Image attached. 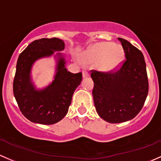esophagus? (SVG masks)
Segmentation results:
<instances>
[{"label":"esophagus","instance_id":"obj_1","mask_svg":"<svg viewBox=\"0 0 161 161\" xmlns=\"http://www.w3.org/2000/svg\"><path fill=\"white\" fill-rule=\"evenodd\" d=\"M89 72H88V71H86V70L82 71V77L86 78V77H89Z\"/></svg>","mask_w":161,"mask_h":161}]
</instances>
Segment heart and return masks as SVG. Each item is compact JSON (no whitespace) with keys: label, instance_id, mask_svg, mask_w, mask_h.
Wrapping results in <instances>:
<instances>
[{"label":"heart","instance_id":"obj_1","mask_svg":"<svg viewBox=\"0 0 161 161\" xmlns=\"http://www.w3.org/2000/svg\"><path fill=\"white\" fill-rule=\"evenodd\" d=\"M123 49L119 45L109 42L96 44L82 55L85 62H97L101 60L100 68L103 70L111 71L116 69L123 58Z\"/></svg>","mask_w":161,"mask_h":161}]
</instances>
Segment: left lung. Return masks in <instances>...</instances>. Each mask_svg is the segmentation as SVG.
Masks as SVG:
<instances>
[{
  "mask_svg": "<svg viewBox=\"0 0 161 161\" xmlns=\"http://www.w3.org/2000/svg\"><path fill=\"white\" fill-rule=\"evenodd\" d=\"M125 52L124 63L116 72L92 70L94 104L99 116L110 123L133 119L148 94V79L143 53L128 41L118 38Z\"/></svg>",
  "mask_w": 161,
  "mask_h": 161,
  "instance_id": "obj_1",
  "label": "left lung"
}]
</instances>
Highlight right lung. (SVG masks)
Returning a JSON list of instances; mask_svg holds the SVG:
<instances>
[{
	"mask_svg": "<svg viewBox=\"0 0 161 161\" xmlns=\"http://www.w3.org/2000/svg\"><path fill=\"white\" fill-rule=\"evenodd\" d=\"M65 43L57 38H42L31 42L20 54L16 65L13 91L19 109L31 122L44 125L58 123L67 114L76 88L80 85L81 72L73 74L65 68L62 53ZM55 51L57 53L53 54ZM54 55L57 60L53 81L43 89H37L32 81L31 69L36 60Z\"/></svg>",
	"mask_w": 161,
	"mask_h": 161,
	"instance_id": "1",
	"label": "right lung"
}]
</instances>
